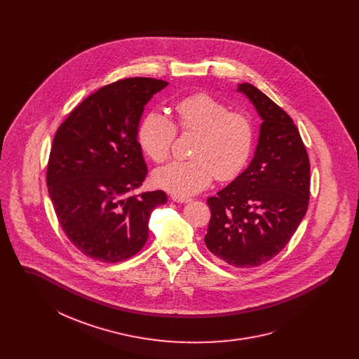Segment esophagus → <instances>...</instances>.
Returning <instances> with one entry per match:
<instances>
[{
    "mask_svg": "<svg viewBox=\"0 0 359 359\" xmlns=\"http://www.w3.org/2000/svg\"><path fill=\"white\" fill-rule=\"evenodd\" d=\"M171 199L176 203H189L192 201L191 198H183V196H176V195H173Z\"/></svg>",
    "mask_w": 359,
    "mask_h": 359,
    "instance_id": "1",
    "label": "esophagus"
}]
</instances>
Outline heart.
<instances>
[{
  "instance_id": "1",
  "label": "heart",
  "mask_w": 359,
  "mask_h": 359,
  "mask_svg": "<svg viewBox=\"0 0 359 359\" xmlns=\"http://www.w3.org/2000/svg\"><path fill=\"white\" fill-rule=\"evenodd\" d=\"M175 110L176 125L164 113H149L140 126V145L154 163H164L171 154L177 126L183 133H198L192 148L195 158L156 170V187L191 196L208 187L215 176L221 182L239 176L255 151L253 120L243 111H230L227 103L207 93L182 98Z\"/></svg>"
}]
</instances>
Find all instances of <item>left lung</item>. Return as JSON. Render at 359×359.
Wrapping results in <instances>:
<instances>
[{
  "instance_id": "obj_1",
  "label": "left lung",
  "mask_w": 359,
  "mask_h": 359,
  "mask_svg": "<svg viewBox=\"0 0 359 359\" xmlns=\"http://www.w3.org/2000/svg\"><path fill=\"white\" fill-rule=\"evenodd\" d=\"M262 118L249 167L217 196L207 199L211 218L207 249L234 268H256L277 256L307 212L309 158L290 116L262 91L241 83Z\"/></svg>"
}]
</instances>
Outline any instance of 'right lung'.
Wrapping results in <instances>:
<instances>
[{"instance_id":"right-lung-1","label":"right lung","mask_w":359,"mask_h":359,"mask_svg":"<svg viewBox=\"0 0 359 359\" xmlns=\"http://www.w3.org/2000/svg\"><path fill=\"white\" fill-rule=\"evenodd\" d=\"M168 85L128 78L103 86L79 103L53 137L47 186L63 231L93 259L116 264L148 239L164 191L129 196L148 175L137 129L144 106Z\"/></svg>"}]
</instances>
